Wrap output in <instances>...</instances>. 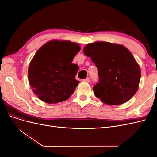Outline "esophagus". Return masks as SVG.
Wrapping results in <instances>:
<instances>
[{
	"label": "esophagus",
	"instance_id": "esophagus-1",
	"mask_svg": "<svg viewBox=\"0 0 157 157\" xmlns=\"http://www.w3.org/2000/svg\"><path fill=\"white\" fill-rule=\"evenodd\" d=\"M84 82H90V78L89 77H87L86 78H84L82 80Z\"/></svg>",
	"mask_w": 157,
	"mask_h": 157
}]
</instances>
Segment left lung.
I'll return each instance as SVG.
<instances>
[{
  "label": "left lung",
  "mask_w": 157,
  "mask_h": 157,
  "mask_svg": "<svg viewBox=\"0 0 157 157\" xmlns=\"http://www.w3.org/2000/svg\"><path fill=\"white\" fill-rule=\"evenodd\" d=\"M98 70L99 82L94 94L109 105L129 101L138 90L141 70L134 56L125 46L108 42H96L84 47Z\"/></svg>",
  "instance_id": "left-lung-1"
}]
</instances>
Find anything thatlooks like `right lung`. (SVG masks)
<instances>
[{
    "instance_id": "add662e5",
    "label": "right lung",
    "mask_w": 157,
    "mask_h": 157,
    "mask_svg": "<svg viewBox=\"0 0 157 157\" xmlns=\"http://www.w3.org/2000/svg\"><path fill=\"white\" fill-rule=\"evenodd\" d=\"M80 45L53 40L38 50L29 64L28 77L33 92L47 103L67 100L78 86V66L72 63Z\"/></svg>"
}]
</instances>
